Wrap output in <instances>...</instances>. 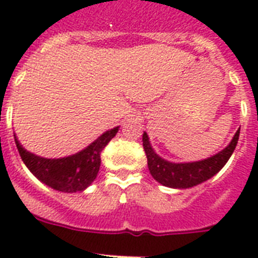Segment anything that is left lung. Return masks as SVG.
<instances>
[{
    "instance_id": "8db88e82",
    "label": "left lung",
    "mask_w": 258,
    "mask_h": 258,
    "mask_svg": "<svg viewBox=\"0 0 258 258\" xmlns=\"http://www.w3.org/2000/svg\"><path fill=\"white\" fill-rule=\"evenodd\" d=\"M238 137H240V128L237 130L232 142L222 151L197 162L174 163L166 161L154 151L150 145L149 135L146 133H143V149L147 157L149 170L154 179L166 187L188 188L210 179L226 165V162L232 157L233 151L236 149Z\"/></svg>"
}]
</instances>
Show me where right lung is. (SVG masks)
Masks as SVG:
<instances>
[{"mask_svg":"<svg viewBox=\"0 0 258 258\" xmlns=\"http://www.w3.org/2000/svg\"><path fill=\"white\" fill-rule=\"evenodd\" d=\"M119 127L105 131L86 149L70 157L48 159L26 151L14 135V142L25 166L38 180L62 192L83 191L96 179L100 169V154Z\"/></svg>","mask_w":258,"mask_h":258,"instance_id":"right-lung-1","label":"right lung"}]
</instances>
